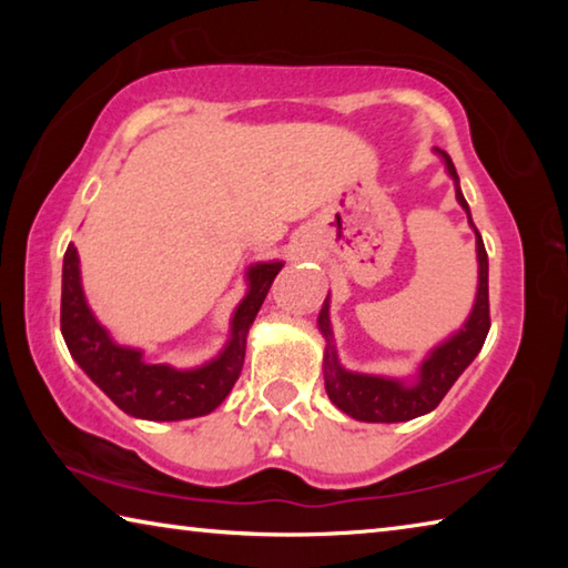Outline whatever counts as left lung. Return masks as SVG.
Instances as JSON below:
<instances>
[{"instance_id": "obj_1", "label": "left lung", "mask_w": 568, "mask_h": 568, "mask_svg": "<svg viewBox=\"0 0 568 568\" xmlns=\"http://www.w3.org/2000/svg\"><path fill=\"white\" fill-rule=\"evenodd\" d=\"M444 158H446V168L450 172V178L458 182L454 162H450L446 152ZM456 200L460 203V207L466 210L468 223L474 225L458 185H456ZM476 250H478V295H476L474 313H470L464 331L456 333L454 338L428 355V361L420 365L418 383H413V386H403V383L390 381V378L361 376V373L343 371L338 365V355H335V348H333L328 303L323 305L318 323L325 341H328V345H325V363H323L325 390H328V398L335 403V406H338L343 413H348V416L355 420L398 423V420L418 418L423 413L434 410L438 403L444 400V396L458 381L460 373L468 368V363L476 358L480 348H484L488 328H491V307H488V255L478 230H476Z\"/></svg>"}]
</instances>
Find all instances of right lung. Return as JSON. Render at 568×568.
I'll list each match as a JSON object with an SVG mask.
<instances>
[{
	"label": "right lung",
	"instance_id": "obj_1",
	"mask_svg": "<svg viewBox=\"0 0 568 568\" xmlns=\"http://www.w3.org/2000/svg\"><path fill=\"white\" fill-rule=\"evenodd\" d=\"M283 263H263L250 271V291L233 318V341L217 361L197 371L150 365L138 351L114 345L84 303L80 261L70 243L62 265L60 328L72 358L82 371L134 418L182 420L205 416L225 400L243 371L245 338Z\"/></svg>",
	"mask_w": 568,
	"mask_h": 568
}]
</instances>
